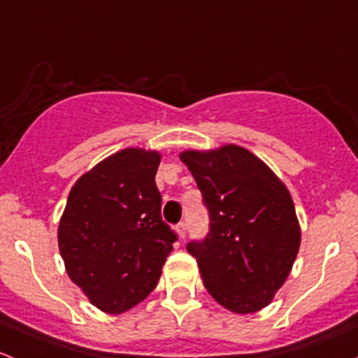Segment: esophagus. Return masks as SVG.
I'll list each match as a JSON object with an SVG mask.
<instances>
[{"label":"esophagus","mask_w":358,"mask_h":358,"mask_svg":"<svg viewBox=\"0 0 358 358\" xmlns=\"http://www.w3.org/2000/svg\"><path fill=\"white\" fill-rule=\"evenodd\" d=\"M176 234H178L180 239H185L187 236V225L183 222H180L178 225H176Z\"/></svg>","instance_id":"esophagus-1"}]
</instances>
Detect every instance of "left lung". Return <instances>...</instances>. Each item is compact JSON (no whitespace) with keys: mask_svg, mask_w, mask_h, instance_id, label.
<instances>
[{"mask_svg":"<svg viewBox=\"0 0 358 358\" xmlns=\"http://www.w3.org/2000/svg\"><path fill=\"white\" fill-rule=\"evenodd\" d=\"M209 211V234L187 249L209 294L234 313H255L275 298L301 244L294 202L282 180L236 143L183 150Z\"/></svg>","mask_w":358,"mask_h":358,"instance_id":"obj_1","label":"left lung"}]
</instances>
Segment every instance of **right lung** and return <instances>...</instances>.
Wrapping results in <instances>:
<instances>
[{
  "label": "right lung",
  "instance_id": "1",
  "mask_svg": "<svg viewBox=\"0 0 358 358\" xmlns=\"http://www.w3.org/2000/svg\"><path fill=\"white\" fill-rule=\"evenodd\" d=\"M157 150L128 147L81 175L59 222L69 279L93 306L117 315L147 298L176 236L161 218Z\"/></svg>",
  "mask_w": 358,
  "mask_h": 358
}]
</instances>
